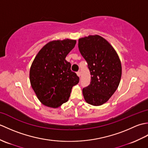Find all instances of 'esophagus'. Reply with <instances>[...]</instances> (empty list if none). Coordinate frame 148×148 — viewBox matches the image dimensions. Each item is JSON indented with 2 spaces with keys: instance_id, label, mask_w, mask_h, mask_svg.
<instances>
[{
  "instance_id": "esophagus-1",
  "label": "esophagus",
  "mask_w": 148,
  "mask_h": 148,
  "mask_svg": "<svg viewBox=\"0 0 148 148\" xmlns=\"http://www.w3.org/2000/svg\"><path fill=\"white\" fill-rule=\"evenodd\" d=\"M76 73H77V75L78 76H79V77L81 76V72L80 71H77Z\"/></svg>"
}]
</instances>
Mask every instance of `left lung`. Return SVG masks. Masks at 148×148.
Here are the masks:
<instances>
[{"instance_id": "8db88e82", "label": "left lung", "mask_w": 148, "mask_h": 148, "mask_svg": "<svg viewBox=\"0 0 148 148\" xmlns=\"http://www.w3.org/2000/svg\"><path fill=\"white\" fill-rule=\"evenodd\" d=\"M78 48L91 75L90 84L83 89L84 98L91 105H102L119 86L121 77L120 60L112 46L97 35L79 39Z\"/></svg>"}]
</instances>
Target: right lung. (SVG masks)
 <instances>
[{"label": "right lung", "instance_id": "1", "mask_svg": "<svg viewBox=\"0 0 148 148\" xmlns=\"http://www.w3.org/2000/svg\"><path fill=\"white\" fill-rule=\"evenodd\" d=\"M75 40H53L40 50L30 70V81L42 103L56 108L68 100L72 88L79 77L71 69L66 56L74 48Z\"/></svg>", "mask_w": 148, "mask_h": 148}]
</instances>
